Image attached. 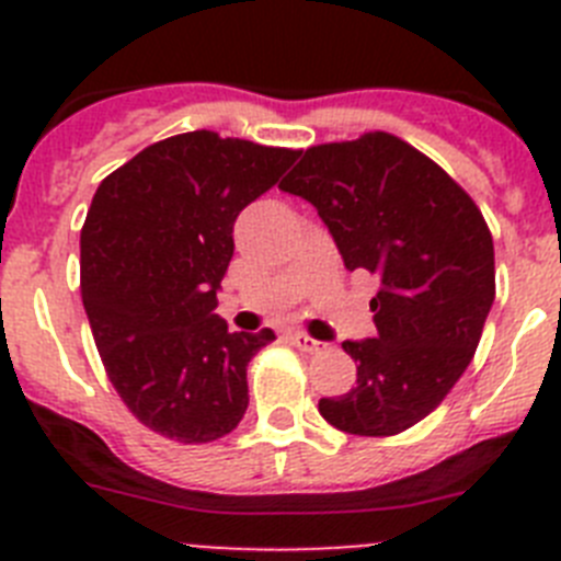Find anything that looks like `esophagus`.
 <instances>
[{"mask_svg": "<svg viewBox=\"0 0 561 561\" xmlns=\"http://www.w3.org/2000/svg\"><path fill=\"white\" fill-rule=\"evenodd\" d=\"M289 342L295 345V348L306 351V354H317V351H323V342L314 340V336H309V334H304V331H291Z\"/></svg>", "mask_w": 561, "mask_h": 561, "instance_id": "obj_1", "label": "esophagus"}]
</instances>
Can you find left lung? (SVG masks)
<instances>
[{
	"label": "left lung",
	"mask_w": 561,
	"mask_h": 561,
	"mask_svg": "<svg viewBox=\"0 0 561 561\" xmlns=\"http://www.w3.org/2000/svg\"><path fill=\"white\" fill-rule=\"evenodd\" d=\"M280 191L317 207L351 272L381 280L376 336L342 342L356 385L317 410L342 433H404L447 399L478 351L494 304L483 213L438 162L388 131L306 148Z\"/></svg>",
	"instance_id": "left-lung-1"
}]
</instances>
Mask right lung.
Instances as JSON below:
<instances>
[{"mask_svg": "<svg viewBox=\"0 0 561 561\" xmlns=\"http://www.w3.org/2000/svg\"><path fill=\"white\" fill-rule=\"evenodd\" d=\"M300 157L216 131L173 134L98 185L81 227V297L108 381L131 415L180 444L244 419L247 365L272 329L236 331L216 309L232 221Z\"/></svg>", "mask_w": 561, "mask_h": 561, "instance_id": "obj_1", "label": "right lung"}]
</instances>
